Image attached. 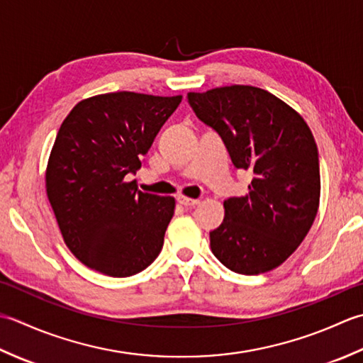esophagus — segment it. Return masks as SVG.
<instances>
[{"label": "esophagus", "mask_w": 363, "mask_h": 363, "mask_svg": "<svg viewBox=\"0 0 363 363\" xmlns=\"http://www.w3.org/2000/svg\"><path fill=\"white\" fill-rule=\"evenodd\" d=\"M177 202L183 206H194L199 203V199H189V197H184V196H179L177 197Z\"/></svg>", "instance_id": "esophagus-1"}]
</instances>
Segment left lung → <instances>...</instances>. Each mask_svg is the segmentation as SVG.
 I'll return each instance as SVG.
<instances>
[{
    "instance_id": "left-lung-1",
    "label": "left lung",
    "mask_w": 363,
    "mask_h": 363,
    "mask_svg": "<svg viewBox=\"0 0 363 363\" xmlns=\"http://www.w3.org/2000/svg\"><path fill=\"white\" fill-rule=\"evenodd\" d=\"M197 119L223 139L249 192L228 197L210 232L214 257L238 274L277 268L304 241L320 205V158L304 119L268 91L228 86L188 94Z\"/></svg>"
}]
</instances>
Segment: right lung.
I'll use <instances>...</instances> for the list:
<instances>
[{
  "mask_svg": "<svg viewBox=\"0 0 363 363\" xmlns=\"http://www.w3.org/2000/svg\"><path fill=\"white\" fill-rule=\"evenodd\" d=\"M177 97L113 92L79 101L57 131L47 194L64 241L81 263L111 277L144 271L162 249L174 197L128 182Z\"/></svg>",
  "mask_w": 363,
  "mask_h": 363,
  "instance_id": "obj_1",
  "label": "right lung"
}]
</instances>
